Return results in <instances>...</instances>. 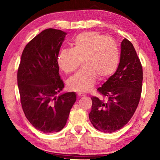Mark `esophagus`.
Here are the masks:
<instances>
[{"label": "esophagus", "instance_id": "1", "mask_svg": "<svg viewBox=\"0 0 160 160\" xmlns=\"http://www.w3.org/2000/svg\"><path fill=\"white\" fill-rule=\"evenodd\" d=\"M78 97H83V96H85V93H84L82 92H79L78 93Z\"/></svg>", "mask_w": 160, "mask_h": 160}]
</instances>
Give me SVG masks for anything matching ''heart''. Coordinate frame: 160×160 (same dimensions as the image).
Listing matches in <instances>:
<instances>
[{
  "mask_svg": "<svg viewBox=\"0 0 160 160\" xmlns=\"http://www.w3.org/2000/svg\"><path fill=\"white\" fill-rule=\"evenodd\" d=\"M72 48L63 49L57 56V64L66 73L76 71L82 60V68L67 82L70 89L89 91L97 77L104 80L113 74L120 62L116 41L96 32L80 33L75 37Z\"/></svg>",
  "mask_w": 160,
  "mask_h": 160,
  "instance_id": "obj_1",
  "label": "heart"
}]
</instances>
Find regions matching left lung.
<instances>
[{"label": "left lung", "instance_id": "obj_1", "mask_svg": "<svg viewBox=\"0 0 160 160\" xmlns=\"http://www.w3.org/2000/svg\"><path fill=\"white\" fill-rule=\"evenodd\" d=\"M143 71L132 44L127 38L121 43L117 71L97 91L104 99L93 96L89 120L97 130L113 132L127 124L140 100Z\"/></svg>", "mask_w": 160, "mask_h": 160}]
</instances>
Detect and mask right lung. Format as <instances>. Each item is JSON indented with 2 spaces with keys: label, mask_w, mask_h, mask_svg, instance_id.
Segmentation results:
<instances>
[{
  "label": "right lung",
  "mask_w": 160,
  "mask_h": 160,
  "mask_svg": "<svg viewBox=\"0 0 160 160\" xmlns=\"http://www.w3.org/2000/svg\"><path fill=\"white\" fill-rule=\"evenodd\" d=\"M66 32L49 28L27 44L17 72L20 103L27 119L37 130H62L76 101L74 92L57 96L64 88L57 56Z\"/></svg>",
  "instance_id": "1"
}]
</instances>
